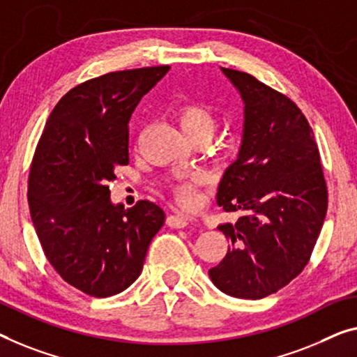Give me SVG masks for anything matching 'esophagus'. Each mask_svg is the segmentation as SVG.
<instances>
[{
	"label": "esophagus",
	"instance_id": "esophagus-1",
	"mask_svg": "<svg viewBox=\"0 0 357 357\" xmlns=\"http://www.w3.org/2000/svg\"><path fill=\"white\" fill-rule=\"evenodd\" d=\"M167 225L169 227H174V229H184V227L189 225V220H188V218L181 216V215H168L167 216Z\"/></svg>",
	"mask_w": 357,
	"mask_h": 357
}]
</instances>
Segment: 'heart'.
I'll list each match as a JSON object with an SVG mask.
<instances>
[{
  "label": "heart",
  "mask_w": 357,
  "mask_h": 357,
  "mask_svg": "<svg viewBox=\"0 0 357 357\" xmlns=\"http://www.w3.org/2000/svg\"><path fill=\"white\" fill-rule=\"evenodd\" d=\"M176 119L185 135L189 137L199 135H213L216 128V116L213 110L204 102H185L176 110ZM205 184L202 173H190L174 178L168 184L169 190L184 208H195L200 204V188Z\"/></svg>",
  "instance_id": "b5f03b06"
}]
</instances>
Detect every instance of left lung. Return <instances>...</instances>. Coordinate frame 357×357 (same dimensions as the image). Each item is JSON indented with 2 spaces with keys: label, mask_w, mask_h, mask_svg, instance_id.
Instances as JSON below:
<instances>
[{
  "label": "left lung",
  "mask_w": 357,
  "mask_h": 357,
  "mask_svg": "<svg viewBox=\"0 0 357 357\" xmlns=\"http://www.w3.org/2000/svg\"><path fill=\"white\" fill-rule=\"evenodd\" d=\"M222 72L245 102V125L216 199L243 216L220 226L231 243L208 274L225 294L259 300L310 261L327 213V183L314 132L294 100L250 73Z\"/></svg>",
  "instance_id": "obj_1"
}]
</instances>
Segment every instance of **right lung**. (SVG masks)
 Masks as SVG:
<instances>
[{
  "label": "right lung",
  "mask_w": 357,
  "mask_h": 357,
  "mask_svg": "<svg viewBox=\"0 0 357 357\" xmlns=\"http://www.w3.org/2000/svg\"><path fill=\"white\" fill-rule=\"evenodd\" d=\"M169 66L110 72L72 88L52 109L29 173V206L47 261L83 294L105 298L139 278L165 222L160 206L110 204L109 181L130 163V119Z\"/></svg>",
  "instance_id": "right-lung-1"
}]
</instances>
